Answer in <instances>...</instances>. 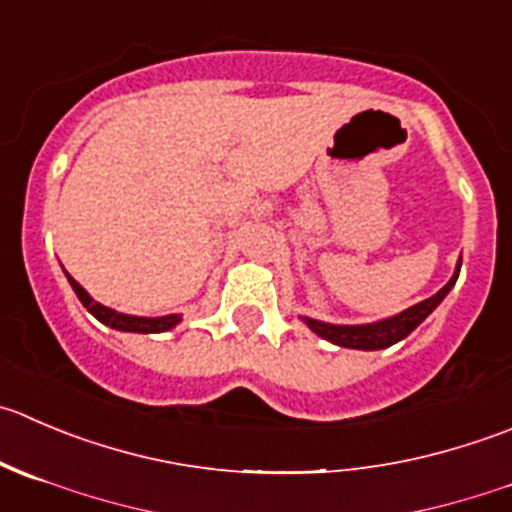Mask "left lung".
<instances>
[{
  "mask_svg": "<svg viewBox=\"0 0 512 512\" xmlns=\"http://www.w3.org/2000/svg\"><path fill=\"white\" fill-rule=\"evenodd\" d=\"M460 275V262H458V270L455 275L450 277L448 285L443 287L440 292H435L433 297L428 300L418 302V305L408 307L405 312L400 315L388 317V320H380V322H372V325H327V322H317L305 317V322L310 325V330H315L317 335L325 337V340L335 342L340 347H352V350H382V347H390L395 345L398 340L408 337L435 307L443 302V297L448 295L450 287L455 285Z\"/></svg>",
  "mask_w": 512,
  "mask_h": 512,
  "instance_id": "8db88e82",
  "label": "left lung"
}]
</instances>
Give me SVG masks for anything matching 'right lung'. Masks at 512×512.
<instances>
[{
    "label": "right lung",
    "instance_id": "1",
    "mask_svg": "<svg viewBox=\"0 0 512 512\" xmlns=\"http://www.w3.org/2000/svg\"><path fill=\"white\" fill-rule=\"evenodd\" d=\"M69 285H72V290L77 292L79 302H82L84 307H87L89 312H92L94 317H97L99 322H104V325L114 327V330H122V332H165V330H172V327L177 325V322L182 320L180 315H167V317H135V315H124V312H114L109 310V307L99 305V302H94L92 297L87 295V290H84L82 285H79L77 280H74L72 275H67Z\"/></svg>",
    "mask_w": 512,
    "mask_h": 512
}]
</instances>
